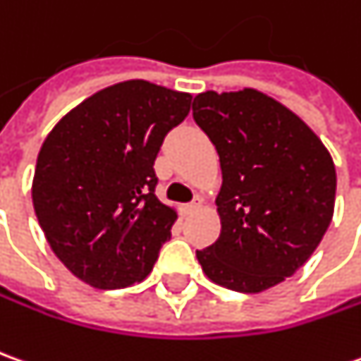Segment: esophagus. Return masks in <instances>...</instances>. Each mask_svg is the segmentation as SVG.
Listing matches in <instances>:
<instances>
[{"mask_svg": "<svg viewBox=\"0 0 361 361\" xmlns=\"http://www.w3.org/2000/svg\"><path fill=\"white\" fill-rule=\"evenodd\" d=\"M199 207H201V199H195V201H191L188 205H183V215H191V213H195Z\"/></svg>", "mask_w": 361, "mask_h": 361, "instance_id": "34e87169", "label": "esophagus"}]
</instances>
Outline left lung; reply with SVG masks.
I'll use <instances>...</instances> for the list:
<instances>
[{
    "instance_id": "left-lung-1",
    "label": "left lung",
    "mask_w": 361,
    "mask_h": 361,
    "mask_svg": "<svg viewBox=\"0 0 361 361\" xmlns=\"http://www.w3.org/2000/svg\"><path fill=\"white\" fill-rule=\"evenodd\" d=\"M193 119L215 145L223 172L215 199L221 234L197 250L199 264L216 286L266 291L293 276L329 228L332 156L301 117L252 87L199 93Z\"/></svg>"
}]
</instances>
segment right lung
<instances>
[{"instance_id": "right-lung-1", "label": "right lung", "mask_w": 361, "mask_h": 361, "mask_svg": "<svg viewBox=\"0 0 361 361\" xmlns=\"http://www.w3.org/2000/svg\"><path fill=\"white\" fill-rule=\"evenodd\" d=\"M191 93L128 80L93 93L40 146L32 205L56 258L95 289L142 281L178 219L154 195L164 137Z\"/></svg>"}]
</instances>
